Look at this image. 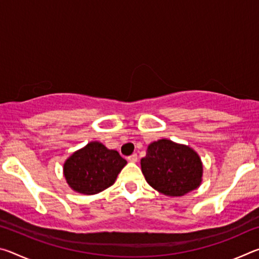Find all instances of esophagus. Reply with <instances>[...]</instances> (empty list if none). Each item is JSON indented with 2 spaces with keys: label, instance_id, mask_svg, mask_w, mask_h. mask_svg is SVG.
Listing matches in <instances>:
<instances>
[{
  "label": "esophagus",
  "instance_id": "esophagus-1",
  "mask_svg": "<svg viewBox=\"0 0 259 259\" xmlns=\"http://www.w3.org/2000/svg\"><path fill=\"white\" fill-rule=\"evenodd\" d=\"M137 160H138V156H137V154H136V153H134L133 155H130L128 157V161L129 162H134V163H135V162H137Z\"/></svg>",
  "mask_w": 259,
  "mask_h": 259
}]
</instances>
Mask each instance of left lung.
<instances>
[{"label":"left lung","instance_id":"obj_1","mask_svg":"<svg viewBox=\"0 0 259 259\" xmlns=\"http://www.w3.org/2000/svg\"><path fill=\"white\" fill-rule=\"evenodd\" d=\"M140 165L150 186L166 196H183L202 183L203 164L198 153L170 139L151 143Z\"/></svg>","mask_w":259,"mask_h":259}]
</instances>
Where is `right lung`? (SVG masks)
Masks as SVG:
<instances>
[{
	"instance_id": "1",
	"label": "right lung",
	"mask_w": 259,
	"mask_h": 259,
	"mask_svg": "<svg viewBox=\"0 0 259 259\" xmlns=\"http://www.w3.org/2000/svg\"><path fill=\"white\" fill-rule=\"evenodd\" d=\"M125 164L116 151L100 142H90L67 157L63 172L74 192L94 195L112 186Z\"/></svg>"
}]
</instances>
